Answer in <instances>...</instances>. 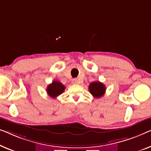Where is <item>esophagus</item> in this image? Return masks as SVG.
Masks as SVG:
<instances>
[{"label": "esophagus", "mask_w": 151, "mask_h": 151, "mask_svg": "<svg viewBox=\"0 0 151 151\" xmlns=\"http://www.w3.org/2000/svg\"><path fill=\"white\" fill-rule=\"evenodd\" d=\"M72 83L73 84H77L78 83V80L76 78H74V79L72 80Z\"/></svg>", "instance_id": "obj_1"}]
</instances>
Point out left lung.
Returning <instances> with one entry per match:
<instances>
[{"mask_svg":"<svg viewBox=\"0 0 151 151\" xmlns=\"http://www.w3.org/2000/svg\"><path fill=\"white\" fill-rule=\"evenodd\" d=\"M106 88L103 83L100 81H94L89 86V91L94 98H101L105 93Z\"/></svg>","mask_w":151,"mask_h":151,"instance_id":"obj_1","label":"left lung"}]
</instances>
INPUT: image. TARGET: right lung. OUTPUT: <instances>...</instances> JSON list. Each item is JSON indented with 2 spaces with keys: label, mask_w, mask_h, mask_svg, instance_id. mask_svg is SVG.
Returning <instances> with one entry per match:
<instances>
[{
  "label": "right lung",
  "mask_w": 151,
  "mask_h": 151,
  "mask_svg": "<svg viewBox=\"0 0 151 151\" xmlns=\"http://www.w3.org/2000/svg\"><path fill=\"white\" fill-rule=\"evenodd\" d=\"M65 86L58 81H53L52 83L48 85L46 90L48 96L55 99L62 94L65 90Z\"/></svg>",
  "instance_id": "add662e5"
}]
</instances>
